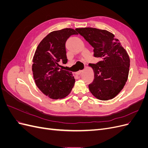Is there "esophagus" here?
Returning <instances> with one entry per match:
<instances>
[{"label":"esophagus","mask_w":148,"mask_h":148,"mask_svg":"<svg viewBox=\"0 0 148 148\" xmlns=\"http://www.w3.org/2000/svg\"><path fill=\"white\" fill-rule=\"evenodd\" d=\"M82 72H83V70H79V71H77V72H76V73H75V74H76V75H79L81 74Z\"/></svg>","instance_id":"1"}]
</instances>
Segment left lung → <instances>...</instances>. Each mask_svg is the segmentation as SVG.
<instances>
[{
    "instance_id": "8db88e82",
    "label": "left lung",
    "mask_w": 148,
    "mask_h": 148,
    "mask_svg": "<svg viewBox=\"0 0 148 148\" xmlns=\"http://www.w3.org/2000/svg\"><path fill=\"white\" fill-rule=\"evenodd\" d=\"M94 48V57L101 61L90 64L95 78L89 91L97 99L107 101L117 96L127 81L130 58L119 39L106 30L92 28L75 29Z\"/></svg>"
}]
</instances>
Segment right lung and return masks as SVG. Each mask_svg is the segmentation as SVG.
Listing matches in <instances>:
<instances>
[{"instance_id":"right-lung-1","label":"right lung","mask_w":148,"mask_h":148,"mask_svg":"<svg viewBox=\"0 0 148 148\" xmlns=\"http://www.w3.org/2000/svg\"><path fill=\"white\" fill-rule=\"evenodd\" d=\"M75 34H78L71 28L52 31L42 40L35 52L32 70L36 84L51 99L66 97L74 86L72 73L62 70L60 63L67 62L66 41Z\"/></svg>"}]
</instances>
